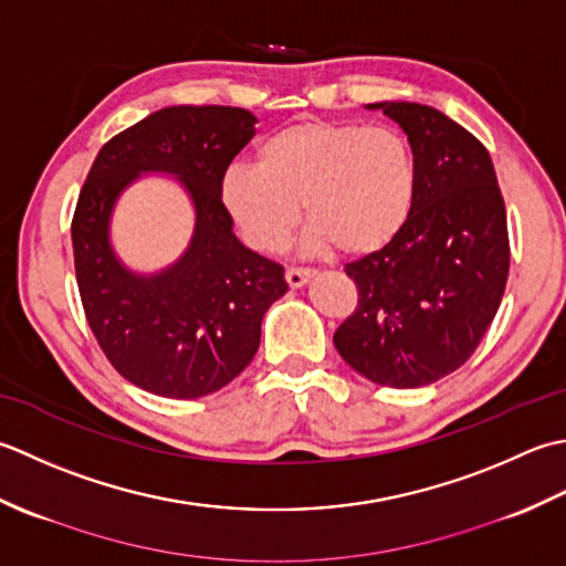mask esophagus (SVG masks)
<instances>
[{
  "mask_svg": "<svg viewBox=\"0 0 566 566\" xmlns=\"http://www.w3.org/2000/svg\"><path fill=\"white\" fill-rule=\"evenodd\" d=\"M315 271L313 269H287L285 271V281L291 287H303L305 283L313 281Z\"/></svg>",
  "mask_w": 566,
  "mask_h": 566,
  "instance_id": "1",
  "label": "esophagus"
}]
</instances>
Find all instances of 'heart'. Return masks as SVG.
Instances as JSON below:
<instances>
[{"instance_id":"1","label":"heart","mask_w":566,"mask_h":566,"mask_svg":"<svg viewBox=\"0 0 566 566\" xmlns=\"http://www.w3.org/2000/svg\"><path fill=\"white\" fill-rule=\"evenodd\" d=\"M418 195V168L406 136L388 126L303 119L266 136L256 164H232L219 198L247 244L281 251L300 217L310 219L305 247L349 256L388 247ZM304 207L300 208L298 205Z\"/></svg>"}]
</instances>
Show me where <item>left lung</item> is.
<instances>
[{
    "mask_svg": "<svg viewBox=\"0 0 566 566\" xmlns=\"http://www.w3.org/2000/svg\"><path fill=\"white\" fill-rule=\"evenodd\" d=\"M408 136L418 195L402 232L347 263L359 287L334 347L356 374L420 388L457 371L499 313L511 249L491 156L474 134L418 102H376Z\"/></svg>",
    "mask_w": 566,
    "mask_h": 566,
    "instance_id": "1",
    "label": "left lung"
}]
</instances>
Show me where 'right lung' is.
<instances>
[{"instance_id":"1","label":"right lung","mask_w":566,"mask_h":566,"mask_svg":"<svg viewBox=\"0 0 566 566\" xmlns=\"http://www.w3.org/2000/svg\"><path fill=\"white\" fill-rule=\"evenodd\" d=\"M239 107H164L102 146L73 217L80 297L92 332L129 384L164 398H202L224 388L259 352L261 322L287 293L283 266L234 234L219 182L256 134ZM176 179L196 214L187 251L142 274L111 244V214L136 179Z\"/></svg>"}]
</instances>
